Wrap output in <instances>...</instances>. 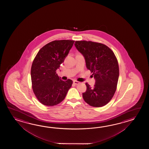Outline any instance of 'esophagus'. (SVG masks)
I'll return each instance as SVG.
<instances>
[{
  "label": "esophagus",
  "instance_id": "obj_1",
  "mask_svg": "<svg viewBox=\"0 0 149 149\" xmlns=\"http://www.w3.org/2000/svg\"><path fill=\"white\" fill-rule=\"evenodd\" d=\"M79 83H80V82H79V81H76V80L73 81V84H74L75 85H78V84H79Z\"/></svg>",
  "mask_w": 149,
  "mask_h": 149
}]
</instances>
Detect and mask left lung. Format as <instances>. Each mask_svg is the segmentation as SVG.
Listing matches in <instances>:
<instances>
[{
  "mask_svg": "<svg viewBox=\"0 0 149 149\" xmlns=\"http://www.w3.org/2000/svg\"><path fill=\"white\" fill-rule=\"evenodd\" d=\"M74 45L85 57L87 68L96 80L93 88L86 83L83 98L92 107H103L111 101L117 89L119 75L117 58L110 48L102 43L83 40L75 41Z\"/></svg>",
  "mask_w": 149,
  "mask_h": 149,
  "instance_id": "1",
  "label": "left lung"
}]
</instances>
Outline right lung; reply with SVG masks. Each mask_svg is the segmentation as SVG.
<instances>
[{
    "label": "right lung",
    "mask_w": 149,
    "mask_h": 149,
    "mask_svg": "<svg viewBox=\"0 0 149 149\" xmlns=\"http://www.w3.org/2000/svg\"><path fill=\"white\" fill-rule=\"evenodd\" d=\"M74 40H54L45 45L36 55L31 68L32 88L38 101L46 106H54L63 100L73 81H63L56 73Z\"/></svg>",
    "instance_id": "1"
}]
</instances>
